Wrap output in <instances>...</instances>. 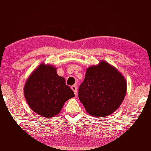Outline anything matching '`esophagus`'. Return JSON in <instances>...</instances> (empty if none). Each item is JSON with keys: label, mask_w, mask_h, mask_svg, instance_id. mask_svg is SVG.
I'll list each match as a JSON object with an SVG mask.
<instances>
[{"label": "esophagus", "mask_w": 151, "mask_h": 151, "mask_svg": "<svg viewBox=\"0 0 151 151\" xmlns=\"http://www.w3.org/2000/svg\"><path fill=\"white\" fill-rule=\"evenodd\" d=\"M71 89L72 90L74 91V93H75V96L76 95V93H77V87H76V85H73L71 86Z\"/></svg>", "instance_id": "1"}]
</instances>
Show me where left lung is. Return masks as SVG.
<instances>
[{"label": "left lung", "instance_id": "obj_1", "mask_svg": "<svg viewBox=\"0 0 151 151\" xmlns=\"http://www.w3.org/2000/svg\"><path fill=\"white\" fill-rule=\"evenodd\" d=\"M127 84L116 69L101 61L86 70L80 85L78 97L86 110L93 116L103 117L114 112L122 104Z\"/></svg>", "mask_w": 151, "mask_h": 151}]
</instances>
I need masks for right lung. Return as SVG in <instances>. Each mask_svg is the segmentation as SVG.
<instances>
[{
	"label": "right lung",
	"mask_w": 151,
	"mask_h": 151,
	"mask_svg": "<svg viewBox=\"0 0 151 151\" xmlns=\"http://www.w3.org/2000/svg\"><path fill=\"white\" fill-rule=\"evenodd\" d=\"M24 95L35 113L52 118L60 113L64 103L75 96L73 91L52 65L40 64L27 81Z\"/></svg>",
	"instance_id": "right-lung-1"
}]
</instances>
